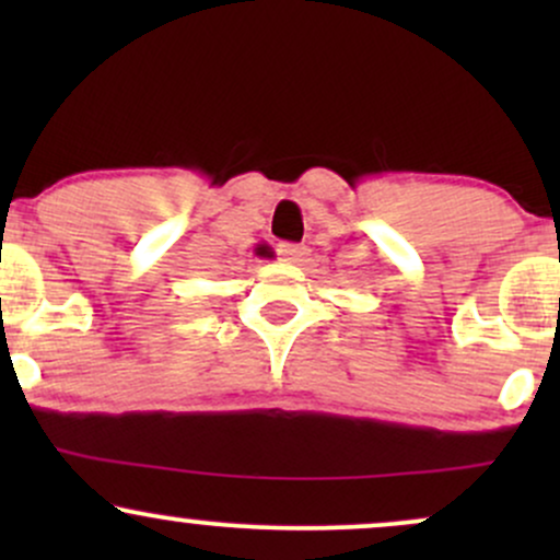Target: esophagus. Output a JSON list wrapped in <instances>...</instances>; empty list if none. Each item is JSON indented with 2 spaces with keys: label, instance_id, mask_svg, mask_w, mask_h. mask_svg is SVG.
<instances>
[{
  "label": "esophagus",
  "instance_id": "esophagus-1",
  "mask_svg": "<svg viewBox=\"0 0 560 560\" xmlns=\"http://www.w3.org/2000/svg\"><path fill=\"white\" fill-rule=\"evenodd\" d=\"M279 258L287 262H302L307 258V247H302V244H279Z\"/></svg>",
  "mask_w": 560,
  "mask_h": 560
}]
</instances>
